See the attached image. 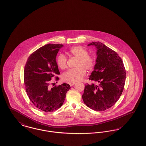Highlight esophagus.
Instances as JSON below:
<instances>
[{"label": "esophagus", "instance_id": "esophagus-1", "mask_svg": "<svg viewBox=\"0 0 146 146\" xmlns=\"http://www.w3.org/2000/svg\"><path fill=\"white\" fill-rule=\"evenodd\" d=\"M75 83H76L75 82H70V83H69V85H70L71 87H72V86H74Z\"/></svg>", "mask_w": 146, "mask_h": 146}]
</instances>
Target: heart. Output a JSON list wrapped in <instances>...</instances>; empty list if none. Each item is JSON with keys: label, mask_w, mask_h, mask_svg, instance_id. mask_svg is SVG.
Returning a JSON list of instances; mask_svg holds the SVG:
<instances>
[{"label": "heart", "mask_w": 146, "mask_h": 146, "mask_svg": "<svg viewBox=\"0 0 146 146\" xmlns=\"http://www.w3.org/2000/svg\"><path fill=\"white\" fill-rule=\"evenodd\" d=\"M69 53L77 58L76 64V68L68 70L65 72L62 78L67 82H77L80 80L85 76L86 70L92 71L95 66V59L93 56L88 54V51L82 46H75L72 47ZM58 67L61 69H65L67 67V58L63 54L58 55L56 59Z\"/></svg>", "instance_id": "1"}]
</instances>
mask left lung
<instances>
[{
  "label": "left lung",
  "mask_w": 146,
  "mask_h": 146,
  "mask_svg": "<svg viewBox=\"0 0 146 146\" xmlns=\"http://www.w3.org/2000/svg\"><path fill=\"white\" fill-rule=\"evenodd\" d=\"M88 45H94L97 50L94 70L89 78L97 84H86L82 98L90 109L104 111L112 107L121 96L126 72L121 58L115 51L100 42Z\"/></svg>",
  "instance_id": "8db88e82"
}]
</instances>
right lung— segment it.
I'll use <instances>...</instances> for the list:
<instances>
[{"label":"right lung","mask_w":146,"mask_h":146,"mask_svg":"<svg viewBox=\"0 0 146 146\" xmlns=\"http://www.w3.org/2000/svg\"><path fill=\"white\" fill-rule=\"evenodd\" d=\"M59 44L44 45L28 57L24 70V82L27 94L34 106L45 112L59 109L70 88L67 83L51 88L52 78L60 74L56 56L63 46ZM56 80L59 79L56 77Z\"/></svg>","instance_id":"right-lung-1"}]
</instances>
